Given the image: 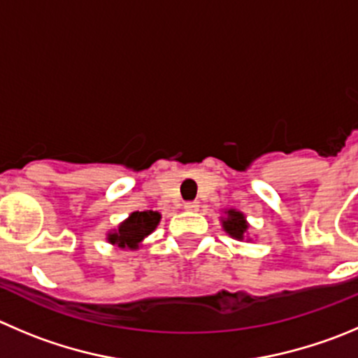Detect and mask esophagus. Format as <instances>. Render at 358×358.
<instances>
[{
  "label": "esophagus",
  "instance_id": "1",
  "mask_svg": "<svg viewBox=\"0 0 358 358\" xmlns=\"http://www.w3.org/2000/svg\"><path fill=\"white\" fill-rule=\"evenodd\" d=\"M199 202L196 200H192V202H185V209L186 210H192V213H195V210H199Z\"/></svg>",
  "mask_w": 358,
  "mask_h": 358
}]
</instances>
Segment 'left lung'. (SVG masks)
Here are the masks:
<instances>
[{"instance_id": "obj_1", "label": "left lung", "mask_w": 358, "mask_h": 358, "mask_svg": "<svg viewBox=\"0 0 358 358\" xmlns=\"http://www.w3.org/2000/svg\"><path fill=\"white\" fill-rule=\"evenodd\" d=\"M224 214H227V217L221 220L224 232H227L230 237H234V239L243 241L244 237H246L248 228H250V224H248L246 221V216H244L241 210H236V209L224 210Z\"/></svg>"}]
</instances>
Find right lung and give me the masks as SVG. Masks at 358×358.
<instances>
[{
	"mask_svg": "<svg viewBox=\"0 0 358 358\" xmlns=\"http://www.w3.org/2000/svg\"><path fill=\"white\" fill-rule=\"evenodd\" d=\"M162 214L156 210H135L130 216L126 217L114 232L107 236V241L117 248H128V250H137L142 241L155 232L158 227Z\"/></svg>",
	"mask_w": 358,
	"mask_h": 358,
	"instance_id": "add662e5",
	"label": "right lung"
}]
</instances>
